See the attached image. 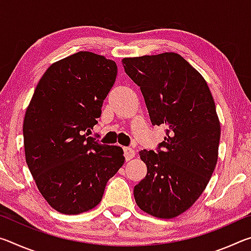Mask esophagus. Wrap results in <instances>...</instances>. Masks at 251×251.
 <instances>
[{
  "instance_id": "esophagus-1",
  "label": "esophagus",
  "mask_w": 251,
  "mask_h": 251,
  "mask_svg": "<svg viewBox=\"0 0 251 251\" xmlns=\"http://www.w3.org/2000/svg\"><path fill=\"white\" fill-rule=\"evenodd\" d=\"M124 155L126 160H130L135 156V151L130 147H124Z\"/></svg>"
}]
</instances>
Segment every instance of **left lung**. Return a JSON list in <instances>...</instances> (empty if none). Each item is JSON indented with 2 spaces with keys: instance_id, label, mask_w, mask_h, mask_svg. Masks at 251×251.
Returning a JSON list of instances; mask_svg holds the SVG:
<instances>
[{
  "instance_id": "obj_1",
  "label": "left lung",
  "mask_w": 251,
  "mask_h": 251,
  "mask_svg": "<svg viewBox=\"0 0 251 251\" xmlns=\"http://www.w3.org/2000/svg\"><path fill=\"white\" fill-rule=\"evenodd\" d=\"M141 87L152 125L166 127L156 151H141L147 175L134 187L136 203L158 218H174L197 201L218 159L220 124L209 87L177 53L123 58Z\"/></svg>"
}]
</instances>
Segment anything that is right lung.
<instances>
[{
    "mask_svg": "<svg viewBox=\"0 0 251 251\" xmlns=\"http://www.w3.org/2000/svg\"><path fill=\"white\" fill-rule=\"evenodd\" d=\"M117 65L78 52L50 65L34 91L23 123L25 158L37 188L55 210L77 215L100 203L125 157L93 129L115 83Z\"/></svg>",
    "mask_w": 251,
    "mask_h": 251,
    "instance_id": "add662e5",
    "label": "right lung"
}]
</instances>
